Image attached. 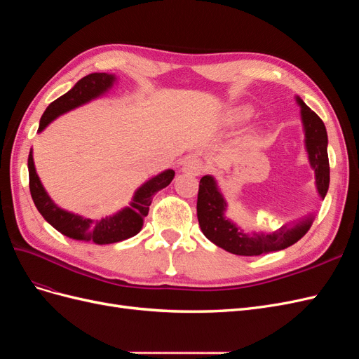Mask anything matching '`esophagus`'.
<instances>
[{
    "label": "esophagus",
    "mask_w": 359,
    "mask_h": 359,
    "mask_svg": "<svg viewBox=\"0 0 359 359\" xmlns=\"http://www.w3.org/2000/svg\"><path fill=\"white\" fill-rule=\"evenodd\" d=\"M205 170V165L203 161L198 157H190L186 161H184V166H182V172L189 173V175H194L198 177L201 173Z\"/></svg>",
    "instance_id": "obj_1"
}]
</instances>
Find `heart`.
Here are the masks:
<instances>
[{
  "label": "heart",
  "instance_id": "obj_1",
  "mask_svg": "<svg viewBox=\"0 0 359 359\" xmlns=\"http://www.w3.org/2000/svg\"><path fill=\"white\" fill-rule=\"evenodd\" d=\"M250 114H252V111H250L245 106L236 107V109H233L231 112V119L232 121H241V119H245L247 116H250Z\"/></svg>",
  "mask_w": 359,
  "mask_h": 359
}]
</instances>
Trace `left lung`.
I'll use <instances>...</instances> for the list:
<instances>
[{
	"label": "left lung",
	"instance_id": "1",
	"mask_svg": "<svg viewBox=\"0 0 359 359\" xmlns=\"http://www.w3.org/2000/svg\"><path fill=\"white\" fill-rule=\"evenodd\" d=\"M297 102L301 106V119L306 132V148L310 165L316 173V187L323 199L330 187L327 128L322 119L299 97H297ZM224 211L226 201L217 189L215 180L211 175L202 177L198 191V220L201 229L211 243L238 256H259L287 248L299 241L313 223L311 217H307L293 226L286 224L274 232L248 235L229 219H226Z\"/></svg>",
	"mask_w": 359,
	"mask_h": 359
}]
</instances>
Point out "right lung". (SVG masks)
Wrapping results in <instances>:
<instances>
[{"label": "right lung", "instance_id": "right-lung-1", "mask_svg": "<svg viewBox=\"0 0 359 359\" xmlns=\"http://www.w3.org/2000/svg\"><path fill=\"white\" fill-rule=\"evenodd\" d=\"M114 82L115 76L107 73H91L85 76L69 93L61 95L60 99L52 102L46 107L45 114L41 115L40 119L39 132L48 127V124H50L57 116L104 94L114 85ZM28 173L31 198L34 201L39 212L43 215V219L62 235L72 238V240L86 243L93 241L95 244H114L139 233L144 226V219L148 215L153 196L158 190L168 187L173 177H175V172L172 169L158 173V175L151 178L136 190L133 201L130 202V206H127V208L114 215H107L102 220H91L85 219L82 215L64 211L58 205L53 203L37 175L34 160H32V151H29L28 156Z\"/></svg>", "mask_w": 359, "mask_h": 359}]
</instances>
